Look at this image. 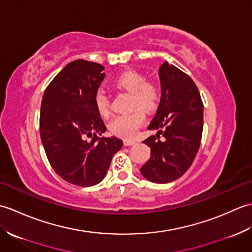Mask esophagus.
Segmentation results:
<instances>
[{
  "mask_svg": "<svg viewBox=\"0 0 252 252\" xmlns=\"http://www.w3.org/2000/svg\"><path fill=\"white\" fill-rule=\"evenodd\" d=\"M136 142L135 141H133V140H125L123 141V145L125 146H132V145H134Z\"/></svg>",
  "mask_w": 252,
  "mask_h": 252,
  "instance_id": "obj_1",
  "label": "esophagus"
}]
</instances>
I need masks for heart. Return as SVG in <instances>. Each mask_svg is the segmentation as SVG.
I'll return each instance as SVG.
<instances>
[{
    "label": "heart",
    "instance_id": "heart-1",
    "mask_svg": "<svg viewBox=\"0 0 252 252\" xmlns=\"http://www.w3.org/2000/svg\"><path fill=\"white\" fill-rule=\"evenodd\" d=\"M115 87L132 93V107L141 108L145 111H153L159 100L158 88L152 82H147L142 73L127 70L120 73L114 81ZM95 107L98 114L103 117L109 114V98L103 90H98L94 96ZM141 109H136L131 114L120 115L111 120L109 130L114 135L123 138H132L136 131L145 121V116Z\"/></svg>",
    "mask_w": 252,
    "mask_h": 252
}]
</instances>
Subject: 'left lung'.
<instances>
[{"label": "left lung", "mask_w": 252, "mask_h": 252, "mask_svg": "<svg viewBox=\"0 0 252 252\" xmlns=\"http://www.w3.org/2000/svg\"><path fill=\"white\" fill-rule=\"evenodd\" d=\"M158 74L161 98L147 127L157 133L143 142L151 147V158L141 173L153 183L164 184L181 178L194 161L201 141L203 105L196 84L179 68L164 62Z\"/></svg>", "instance_id": "8db88e82"}]
</instances>
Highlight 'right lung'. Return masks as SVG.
<instances>
[{"instance_id":"1","label":"right lung","mask_w":252,"mask_h":252,"mask_svg":"<svg viewBox=\"0 0 252 252\" xmlns=\"http://www.w3.org/2000/svg\"><path fill=\"white\" fill-rule=\"evenodd\" d=\"M97 63H69L43 94L40 135L55 172L68 183L89 187L103 181L114 155L123 143L116 136L99 137L106 126L94 96L106 74ZM92 137L87 141L85 137Z\"/></svg>"}]
</instances>
